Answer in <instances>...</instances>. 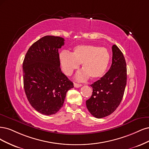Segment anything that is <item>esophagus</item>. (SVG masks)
I'll list each match as a JSON object with an SVG mask.
<instances>
[{
    "instance_id": "obj_1",
    "label": "esophagus",
    "mask_w": 149,
    "mask_h": 149,
    "mask_svg": "<svg viewBox=\"0 0 149 149\" xmlns=\"http://www.w3.org/2000/svg\"><path fill=\"white\" fill-rule=\"evenodd\" d=\"M74 87H75V88H79V87H81V84H77V83H74Z\"/></svg>"
}]
</instances>
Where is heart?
<instances>
[{
    "label": "heart",
    "mask_w": 149,
    "mask_h": 149,
    "mask_svg": "<svg viewBox=\"0 0 149 149\" xmlns=\"http://www.w3.org/2000/svg\"><path fill=\"white\" fill-rule=\"evenodd\" d=\"M110 60L109 52L104 47L94 45H79L70 52L63 51L59 54V61L63 72L70 75L77 69L80 64L84 69L77 74L76 79L85 81L91 77L92 79H98L104 75Z\"/></svg>",
    "instance_id": "b5f03b06"
}]
</instances>
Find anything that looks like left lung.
<instances>
[{"label": "left lung", "mask_w": 149, "mask_h": 149, "mask_svg": "<svg viewBox=\"0 0 149 149\" xmlns=\"http://www.w3.org/2000/svg\"><path fill=\"white\" fill-rule=\"evenodd\" d=\"M112 64L109 70L100 80L90 85L92 97L86 101L89 112L97 118L113 113L123 99L127 81L126 62L123 52L112 46Z\"/></svg>", "instance_id": "8db88e82"}]
</instances>
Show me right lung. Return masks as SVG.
Listing matches in <instances>:
<instances>
[{
    "label": "right lung",
    "mask_w": 149,
    "mask_h": 149,
    "mask_svg": "<svg viewBox=\"0 0 149 149\" xmlns=\"http://www.w3.org/2000/svg\"><path fill=\"white\" fill-rule=\"evenodd\" d=\"M64 45V38L45 36L30 46L23 62L27 99L32 107L42 114L59 111L68 91L74 87L60 68L58 49Z\"/></svg>",
    "instance_id": "add662e5"
}]
</instances>
